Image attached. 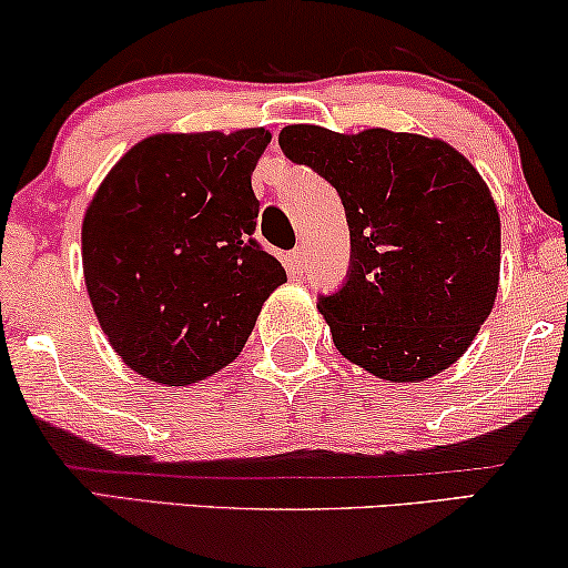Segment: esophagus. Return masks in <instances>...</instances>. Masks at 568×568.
I'll return each mask as SVG.
<instances>
[{
  "instance_id": "esophagus-1",
  "label": "esophagus",
  "mask_w": 568,
  "mask_h": 568,
  "mask_svg": "<svg viewBox=\"0 0 568 568\" xmlns=\"http://www.w3.org/2000/svg\"><path fill=\"white\" fill-rule=\"evenodd\" d=\"M286 261H290L292 274H302V268H305V250L294 247L292 253H290V257H286Z\"/></svg>"
}]
</instances>
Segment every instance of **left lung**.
<instances>
[{
    "label": "left lung",
    "instance_id": "obj_1",
    "mask_svg": "<svg viewBox=\"0 0 568 568\" xmlns=\"http://www.w3.org/2000/svg\"><path fill=\"white\" fill-rule=\"evenodd\" d=\"M278 145L328 180L347 211V284L318 302L336 349L392 383L452 367L498 292L500 219L480 172L417 132L290 124Z\"/></svg>",
    "mask_w": 568,
    "mask_h": 568
}]
</instances>
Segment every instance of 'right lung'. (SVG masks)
Here are the masks:
<instances>
[{
	"mask_svg": "<svg viewBox=\"0 0 568 568\" xmlns=\"http://www.w3.org/2000/svg\"><path fill=\"white\" fill-rule=\"evenodd\" d=\"M271 132H159L104 176L83 219L93 313L122 363L190 386L245 347L286 271L250 237V176Z\"/></svg>",
	"mask_w": 568,
	"mask_h": 568,
	"instance_id": "obj_1",
	"label": "right lung"
}]
</instances>
